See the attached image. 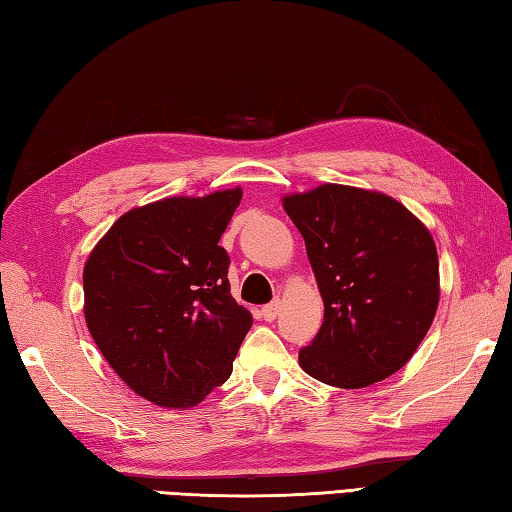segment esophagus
I'll use <instances>...</instances> for the list:
<instances>
[{
    "label": "esophagus",
    "instance_id": "obj_1",
    "mask_svg": "<svg viewBox=\"0 0 512 512\" xmlns=\"http://www.w3.org/2000/svg\"><path fill=\"white\" fill-rule=\"evenodd\" d=\"M278 313H280V302L276 300V302H269V304H265L263 306V317L267 322H274L276 317H278Z\"/></svg>",
    "mask_w": 512,
    "mask_h": 512
}]
</instances>
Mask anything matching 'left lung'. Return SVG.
<instances>
[{
  "label": "left lung",
  "mask_w": 512,
  "mask_h": 512,
  "mask_svg": "<svg viewBox=\"0 0 512 512\" xmlns=\"http://www.w3.org/2000/svg\"><path fill=\"white\" fill-rule=\"evenodd\" d=\"M324 300V322L300 366L357 390L412 359L438 309V252L427 227L383 192L324 184L287 195Z\"/></svg>",
  "instance_id": "left-lung-1"
}]
</instances>
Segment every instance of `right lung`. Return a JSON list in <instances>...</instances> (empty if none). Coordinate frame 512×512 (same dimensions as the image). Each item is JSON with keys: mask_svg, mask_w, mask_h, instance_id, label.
I'll use <instances>...</instances> for the list:
<instances>
[{"mask_svg": "<svg viewBox=\"0 0 512 512\" xmlns=\"http://www.w3.org/2000/svg\"><path fill=\"white\" fill-rule=\"evenodd\" d=\"M243 190L168 197L109 227L83 271L85 322L142 399L192 407L230 379L252 313L230 293L221 234Z\"/></svg>", "mask_w": 512, "mask_h": 512, "instance_id": "add662e5", "label": "right lung"}]
</instances>
